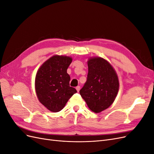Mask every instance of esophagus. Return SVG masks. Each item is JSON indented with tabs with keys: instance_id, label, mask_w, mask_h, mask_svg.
Masks as SVG:
<instances>
[{
	"instance_id": "obj_1",
	"label": "esophagus",
	"mask_w": 154,
	"mask_h": 154,
	"mask_svg": "<svg viewBox=\"0 0 154 154\" xmlns=\"http://www.w3.org/2000/svg\"><path fill=\"white\" fill-rule=\"evenodd\" d=\"M76 89L77 92H78L79 91H80V86H77V87H76Z\"/></svg>"
}]
</instances>
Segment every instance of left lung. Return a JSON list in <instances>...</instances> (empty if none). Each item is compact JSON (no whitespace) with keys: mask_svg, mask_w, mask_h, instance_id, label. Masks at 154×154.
Listing matches in <instances>:
<instances>
[{"mask_svg":"<svg viewBox=\"0 0 154 154\" xmlns=\"http://www.w3.org/2000/svg\"><path fill=\"white\" fill-rule=\"evenodd\" d=\"M87 65V82L80 94L88 108L100 113L114 101L119 91L118 76L112 65L101 57L89 58Z\"/></svg>","mask_w":154,"mask_h":154,"instance_id":"8db88e82","label":"left lung"}]
</instances>
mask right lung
<instances>
[{
	"label": "right lung",
	"mask_w": 154,
	"mask_h": 154,
	"mask_svg": "<svg viewBox=\"0 0 154 154\" xmlns=\"http://www.w3.org/2000/svg\"><path fill=\"white\" fill-rule=\"evenodd\" d=\"M72 58L54 55L40 67L36 72L35 87L37 97L49 110L57 112L63 109L68 100L77 92L70 87L67 68Z\"/></svg>",
	"instance_id": "right-lung-1"
}]
</instances>
